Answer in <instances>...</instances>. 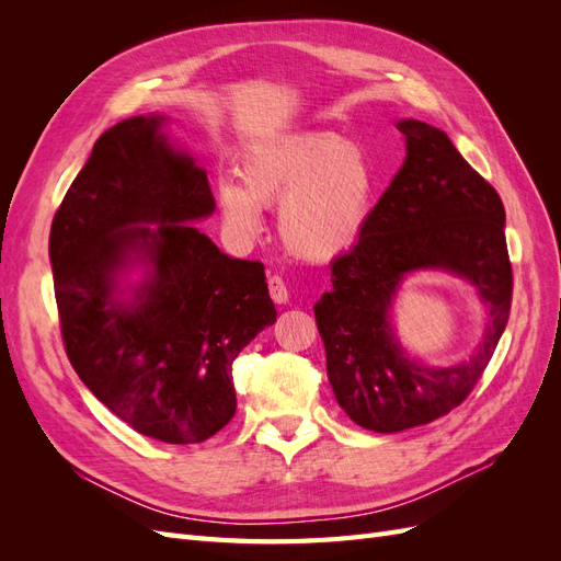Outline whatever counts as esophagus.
I'll list each match as a JSON object with an SVG mask.
<instances>
[{
	"mask_svg": "<svg viewBox=\"0 0 561 561\" xmlns=\"http://www.w3.org/2000/svg\"><path fill=\"white\" fill-rule=\"evenodd\" d=\"M268 295H271V299H274L276 304H285L287 301V297H290V295H287V285H285V280L280 278V276H268Z\"/></svg>",
	"mask_w": 561,
	"mask_h": 561,
	"instance_id": "1",
	"label": "esophagus"
}]
</instances>
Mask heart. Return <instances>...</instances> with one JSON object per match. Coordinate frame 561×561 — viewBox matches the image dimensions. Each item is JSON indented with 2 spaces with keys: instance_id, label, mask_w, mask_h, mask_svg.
Segmentation results:
<instances>
[{
  "instance_id": "obj_1",
  "label": "heart",
  "mask_w": 561,
  "mask_h": 561,
  "mask_svg": "<svg viewBox=\"0 0 561 561\" xmlns=\"http://www.w3.org/2000/svg\"><path fill=\"white\" fill-rule=\"evenodd\" d=\"M243 182H219L227 225L260 227V206L280 201V236L301 260L325 262L346 252L367 225L377 175L358 145L336 133H295L250 149Z\"/></svg>"
}]
</instances>
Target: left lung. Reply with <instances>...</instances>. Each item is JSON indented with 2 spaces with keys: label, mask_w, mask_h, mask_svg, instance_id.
Here are the masks:
<instances>
[{
  "label": "left lung",
  "mask_w": 561,
  "mask_h": 561,
  "mask_svg": "<svg viewBox=\"0 0 561 561\" xmlns=\"http://www.w3.org/2000/svg\"><path fill=\"white\" fill-rule=\"evenodd\" d=\"M407 159L351 250L332 262V290L313 307L336 402L358 426L400 433L461 404L482 379L511 318L513 264L503 201L443 130L398 124ZM447 267L490 307L479 353L456 368H421L397 346L387 307L404 273Z\"/></svg>",
  "instance_id": "obj_1"
}]
</instances>
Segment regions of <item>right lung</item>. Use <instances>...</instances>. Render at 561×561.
Returning <instances> with one entry per match:
<instances>
[{
	"label": "right lung",
	"mask_w": 561,
	"mask_h": 561,
	"mask_svg": "<svg viewBox=\"0 0 561 561\" xmlns=\"http://www.w3.org/2000/svg\"><path fill=\"white\" fill-rule=\"evenodd\" d=\"M133 116L93 145L50 225L48 257L65 353L91 393L138 433L194 445L236 414L233 360L276 307L264 264L231 260L192 219L215 210L206 171ZM159 221L154 230L138 224ZM128 261L150 278L115 295Z\"/></svg>",
	"instance_id": "right-lung-1"
}]
</instances>
